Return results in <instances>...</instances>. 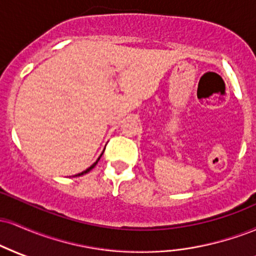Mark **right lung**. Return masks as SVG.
<instances>
[{
	"label": "right lung",
	"mask_w": 256,
	"mask_h": 256,
	"mask_svg": "<svg viewBox=\"0 0 256 256\" xmlns=\"http://www.w3.org/2000/svg\"><path fill=\"white\" fill-rule=\"evenodd\" d=\"M101 156H102V154H101ZM101 156H100V158H101ZM100 158H98V161H96V162H95V164H94V165H92V166H90V167H89V168H88V170H85V171H83V172H82V173H78V174H76V177H79V176H83V174H85V173H88V172H89V171H91V170H92V168H94V167H95V166H96V164H98V162Z\"/></svg>",
	"instance_id": "add662e5"
}]
</instances>
